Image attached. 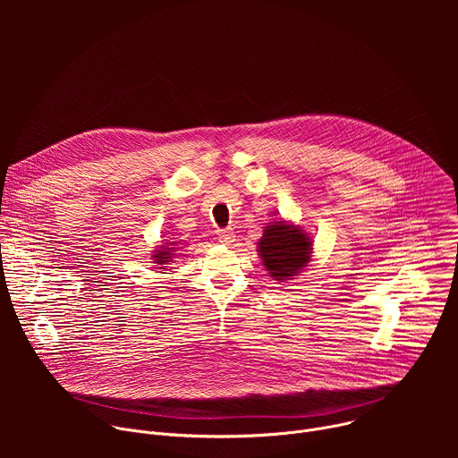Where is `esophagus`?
<instances>
[{
    "mask_svg": "<svg viewBox=\"0 0 458 458\" xmlns=\"http://www.w3.org/2000/svg\"><path fill=\"white\" fill-rule=\"evenodd\" d=\"M217 237L223 244H232L235 241V232L232 228H223L217 232Z\"/></svg>",
    "mask_w": 458,
    "mask_h": 458,
    "instance_id": "1",
    "label": "esophagus"
}]
</instances>
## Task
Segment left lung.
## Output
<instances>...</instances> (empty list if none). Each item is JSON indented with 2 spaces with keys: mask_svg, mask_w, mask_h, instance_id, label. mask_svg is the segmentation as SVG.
Here are the masks:
<instances>
[{
  "mask_svg": "<svg viewBox=\"0 0 458 458\" xmlns=\"http://www.w3.org/2000/svg\"><path fill=\"white\" fill-rule=\"evenodd\" d=\"M259 253L270 276L276 281H284L306 267L311 255V241L301 228L279 221L267 226L265 235L259 241Z\"/></svg>",
  "mask_w": 458,
  "mask_h": 458,
  "instance_id": "1",
  "label": "left lung"
}]
</instances>
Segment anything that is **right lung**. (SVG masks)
<instances>
[{
    "mask_svg": "<svg viewBox=\"0 0 458 458\" xmlns=\"http://www.w3.org/2000/svg\"><path fill=\"white\" fill-rule=\"evenodd\" d=\"M172 251V248H166V250H157L156 251V255H154V259H156V263L157 265H166L168 260H170V253Z\"/></svg>",
    "mask_w": 458,
    "mask_h": 458,
    "instance_id": "obj_1",
    "label": "right lung"
}]
</instances>
